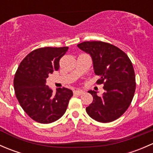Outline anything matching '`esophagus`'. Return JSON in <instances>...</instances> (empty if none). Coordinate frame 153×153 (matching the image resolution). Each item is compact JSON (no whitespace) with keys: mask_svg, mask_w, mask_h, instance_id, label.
<instances>
[{"mask_svg":"<svg viewBox=\"0 0 153 153\" xmlns=\"http://www.w3.org/2000/svg\"><path fill=\"white\" fill-rule=\"evenodd\" d=\"M74 94H75V95H82L83 94V91H81V90H75L74 91Z\"/></svg>","mask_w":153,"mask_h":153,"instance_id":"34e87169","label":"esophagus"}]
</instances>
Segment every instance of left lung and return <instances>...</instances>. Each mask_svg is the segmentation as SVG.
Instances as JSON below:
<instances>
[{"mask_svg": "<svg viewBox=\"0 0 153 153\" xmlns=\"http://www.w3.org/2000/svg\"><path fill=\"white\" fill-rule=\"evenodd\" d=\"M78 47L89 54L98 84H104L101 96L88 91L93 101L86 108L95 121L108 123L118 119L130 105L135 91V75L132 64L125 52L115 46L102 41H85Z\"/></svg>", "mask_w": 153, "mask_h": 153, "instance_id": "obj_1", "label": "left lung"}]
</instances>
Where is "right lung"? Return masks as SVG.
I'll return each mask as SVG.
<instances>
[{
    "label": "right lung",
    "instance_id": "1",
    "mask_svg": "<svg viewBox=\"0 0 153 153\" xmlns=\"http://www.w3.org/2000/svg\"><path fill=\"white\" fill-rule=\"evenodd\" d=\"M68 47H44L29 53L20 64L14 78L15 95L24 112L34 121L49 124L64 113L73 95L67 88L54 92L46 85L49 74L59 69V61Z\"/></svg>",
    "mask_w": 153,
    "mask_h": 153
}]
</instances>
